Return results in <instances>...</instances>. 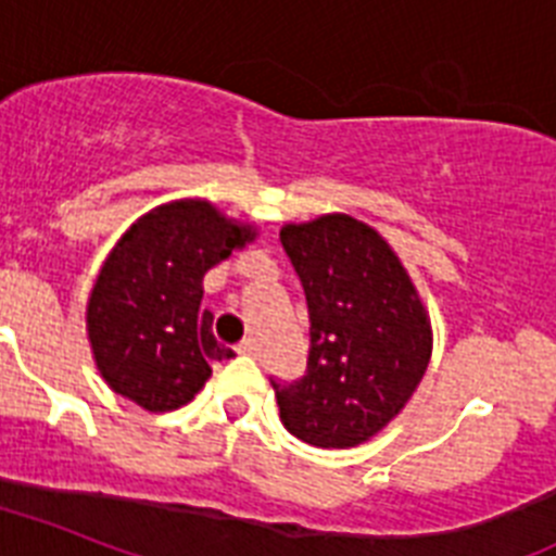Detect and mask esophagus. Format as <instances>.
Segmentation results:
<instances>
[{
  "instance_id": "obj_1",
  "label": "esophagus",
  "mask_w": 556,
  "mask_h": 556,
  "mask_svg": "<svg viewBox=\"0 0 556 556\" xmlns=\"http://www.w3.org/2000/svg\"><path fill=\"white\" fill-rule=\"evenodd\" d=\"M237 353H242V356H256V353H260V342H256V339H242V342L237 344Z\"/></svg>"
}]
</instances>
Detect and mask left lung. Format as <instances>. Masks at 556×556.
<instances>
[{
  "label": "left lung",
  "mask_w": 556,
  "mask_h": 556,
  "mask_svg": "<svg viewBox=\"0 0 556 556\" xmlns=\"http://www.w3.org/2000/svg\"><path fill=\"white\" fill-rule=\"evenodd\" d=\"M311 314L307 370L274 384L291 435L319 450L367 444L421 384L432 321L393 245L367 223L333 212L279 228Z\"/></svg>",
  "instance_id": "obj_1"
}]
</instances>
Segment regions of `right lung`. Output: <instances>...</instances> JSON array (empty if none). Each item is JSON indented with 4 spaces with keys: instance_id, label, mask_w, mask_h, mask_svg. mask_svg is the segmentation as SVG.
Listing matches in <instances>:
<instances>
[{
    "instance_id": "right-lung-1",
    "label": "right lung",
    "mask_w": 556,
    "mask_h": 556,
    "mask_svg": "<svg viewBox=\"0 0 556 556\" xmlns=\"http://www.w3.org/2000/svg\"><path fill=\"white\" fill-rule=\"evenodd\" d=\"M260 237L206 198L149 208L112 245L87 300V342L112 393L172 413L206 387L212 362L235 356L200 311L203 277Z\"/></svg>"
}]
</instances>
